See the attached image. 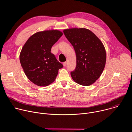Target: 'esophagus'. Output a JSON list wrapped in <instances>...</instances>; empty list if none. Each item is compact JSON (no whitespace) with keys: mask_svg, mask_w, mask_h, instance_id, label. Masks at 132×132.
<instances>
[{"mask_svg":"<svg viewBox=\"0 0 132 132\" xmlns=\"http://www.w3.org/2000/svg\"><path fill=\"white\" fill-rule=\"evenodd\" d=\"M66 65H67V62H65L63 63V65H64V66H66Z\"/></svg>","mask_w":132,"mask_h":132,"instance_id":"34e87169","label":"esophagus"}]
</instances>
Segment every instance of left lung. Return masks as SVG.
<instances>
[{
    "mask_svg": "<svg viewBox=\"0 0 132 132\" xmlns=\"http://www.w3.org/2000/svg\"><path fill=\"white\" fill-rule=\"evenodd\" d=\"M76 55V67L71 71L72 79L82 86H90L101 76L106 62L104 46L92 32L85 28L64 30Z\"/></svg>",
    "mask_w": 132,
    "mask_h": 132,
    "instance_id": "1",
    "label": "left lung"
}]
</instances>
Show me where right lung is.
<instances>
[{
    "label": "right lung",
    "instance_id": "obj_1",
    "mask_svg": "<svg viewBox=\"0 0 132 132\" xmlns=\"http://www.w3.org/2000/svg\"><path fill=\"white\" fill-rule=\"evenodd\" d=\"M63 35L59 30L37 32L29 37L20 54V61L28 79L39 86H46L56 79L63 65L51 53L52 46Z\"/></svg>",
    "mask_w": 132,
    "mask_h": 132
}]
</instances>
